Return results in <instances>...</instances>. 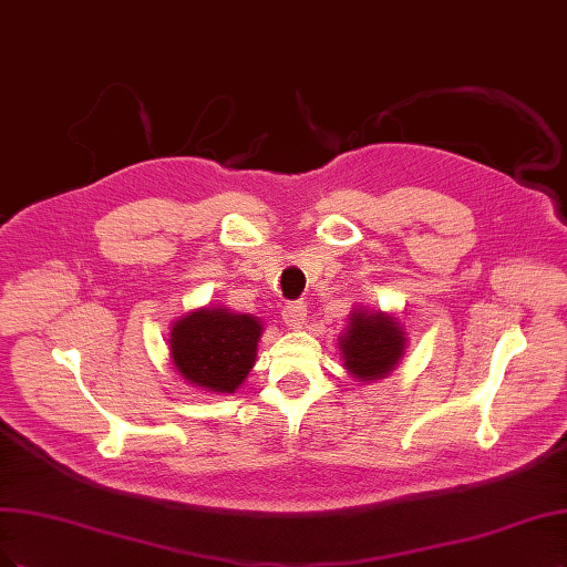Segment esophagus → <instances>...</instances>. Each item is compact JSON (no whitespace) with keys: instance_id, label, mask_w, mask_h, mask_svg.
<instances>
[{"instance_id":"esophagus-1","label":"esophagus","mask_w":567,"mask_h":567,"mask_svg":"<svg viewBox=\"0 0 567 567\" xmlns=\"http://www.w3.org/2000/svg\"><path fill=\"white\" fill-rule=\"evenodd\" d=\"M307 319V305L305 302H288L284 307V323L288 328H302Z\"/></svg>"}]
</instances>
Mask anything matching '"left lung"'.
<instances>
[{"label": "left lung", "instance_id": "8db88e82", "mask_svg": "<svg viewBox=\"0 0 567 567\" xmlns=\"http://www.w3.org/2000/svg\"><path fill=\"white\" fill-rule=\"evenodd\" d=\"M338 349L347 375L357 382H375L401 363L408 349V333L392 311L357 305L349 315L347 330L338 338Z\"/></svg>", "mask_w": 567, "mask_h": 567}]
</instances>
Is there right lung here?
<instances>
[{"label": "right lung", "instance_id": "add662e5", "mask_svg": "<svg viewBox=\"0 0 567 567\" xmlns=\"http://www.w3.org/2000/svg\"><path fill=\"white\" fill-rule=\"evenodd\" d=\"M262 321L223 305L199 307L175 319L168 357L181 378L208 394H234L256 365Z\"/></svg>", "mask_w": 567, "mask_h": 567}]
</instances>
